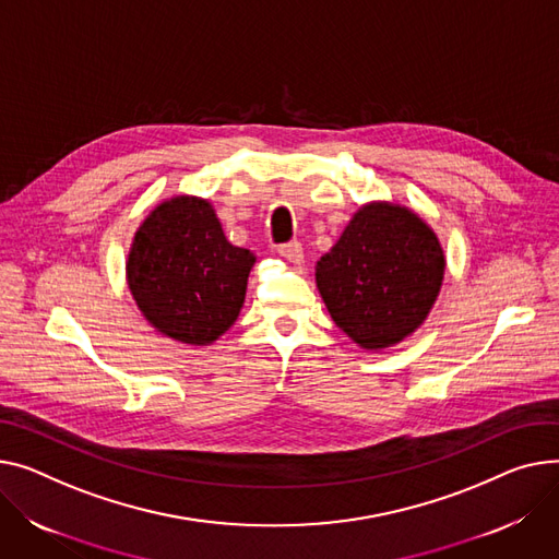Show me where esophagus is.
<instances>
[{
    "instance_id": "obj_1",
    "label": "esophagus",
    "mask_w": 559,
    "mask_h": 559,
    "mask_svg": "<svg viewBox=\"0 0 559 559\" xmlns=\"http://www.w3.org/2000/svg\"><path fill=\"white\" fill-rule=\"evenodd\" d=\"M278 253L289 260V263H304V247L301 242H287L278 247Z\"/></svg>"
}]
</instances>
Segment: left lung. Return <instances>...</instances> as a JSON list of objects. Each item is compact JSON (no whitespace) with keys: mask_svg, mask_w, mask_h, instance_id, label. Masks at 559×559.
Instances as JSON below:
<instances>
[{"mask_svg":"<svg viewBox=\"0 0 559 559\" xmlns=\"http://www.w3.org/2000/svg\"><path fill=\"white\" fill-rule=\"evenodd\" d=\"M332 317L364 350L400 344L429 317L444 276V251L427 222L393 202H368L317 263Z\"/></svg>","mask_w":559,"mask_h":559,"instance_id":"1","label":"left lung"}]
</instances>
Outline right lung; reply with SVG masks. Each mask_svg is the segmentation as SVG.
<instances>
[{
    "mask_svg": "<svg viewBox=\"0 0 559 559\" xmlns=\"http://www.w3.org/2000/svg\"><path fill=\"white\" fill-rule=\"evenodd\" d=\"M253 263L249 249L227 240L209 200L175 195L141 222L126 278L136 308L159 334L209 346L238 319Z\"/></svg>",
    "mask_w": 559,
    "mask_h": 559,
    "instance_id": "1",
    "label": "right lung"
}]
</instances>
